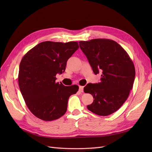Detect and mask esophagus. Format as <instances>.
<instances>
[{"mask_svg": "<svg viewBox=\"0 0 152 152\" xmlns=\"http://www.w3.org/2000/svg\"><path fill=\"white\" fill-rule=\"evenodd\" d=\"M79 91L80 93H83L84 92V87L83 86H79Z\"/></svg>", "mask_w": 152, "mask_h": 152, "instance_id": "1", "label": "esophagus"}]
</instances>
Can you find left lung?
Returning <instances> with one entry per match:
<instances>
[{
  "mask_svg": "<svg viewBox=\"0 0 152 152\" xmlns=\"http://www.w3.org/2000/svg\"><path fill=\"white\" fill-rule=\"evenodd\" d=\"M94 74L102 73L100 82L88 84L86 93L94 99L87 108L100 116L115 112L125 103L135 79V68L127 52L115 41L96 39L80 41Z\"/></svg>",
  "mask_w": 152,
  "mask_h": 152,
  "instance_id": "1",
  "label": "left lung"
}]
</instances>
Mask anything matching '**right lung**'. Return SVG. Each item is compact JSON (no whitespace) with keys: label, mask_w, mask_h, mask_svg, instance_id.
<instances>
[{"label":"right lung","mask_w":152,"mask_h":152,"mask_svg":"<svg viewBox=\"0 0 152 152\" xmlns=\"http://www.w3.org/2000/svg\"><path fill=\"white\" fill-rule=\"evenodd\" d=\"M77 42L45 41L30 49L22 58L18 83L27 107L45 121L60 118L67 110L68 98L79 86L56 82L57 73L65 72L66 62L79 49Z\"/></svg>","instance_id":"obj_1"}]
</instances>
